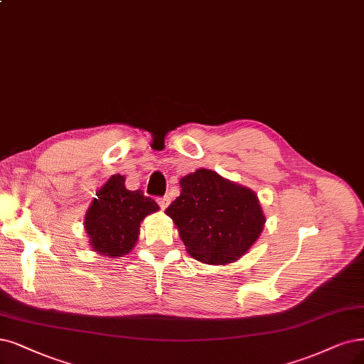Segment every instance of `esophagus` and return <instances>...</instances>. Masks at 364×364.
<instances>
[{
	"instance_id": "obj_1",
	"label": "esophagus",
	"mask_w": 364,
	"mask_h": 364,
	"mask_svg": "<svg viewBox=\"0 0 364 364\" xmlns=\"http://www.w3.org/2000/svg\"><path fill=\"white\" fill-rule=\"evenodd\" d=\"M157 200H159V205L165 210V208L169 205V203H171V196H169V195H165V196L159 198Z\"/></svg>"
}]
</instances>
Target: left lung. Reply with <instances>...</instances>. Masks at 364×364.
Listing matches in <instances>:
<instances>
[{
    "label": "left lung",
    "instance_id": "left-lung-1",
    "mask_svg": "<svg viewBox=\"0 0 364 364\" xmlns=\"http://www.w3.org/2000/svg\"><path fill=\"white\" fill-rule=\"evenodd\" d=\"M180 186V196L165 213L191 257L225 265L247 253L265 223L257 193L204 168L184 175Z\"/></svg>",
    "mask_w": 364,
    "mask_h": 364
}]
</instances>
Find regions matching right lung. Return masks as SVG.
Returning a JSON list of instances; mask_svg holds the SVG:
<instances>
[{
	"mask_svg": "<svg viewBox=\"0 0 364 364\" xmlns=\"http://www.w3.org/2000/svg\"><path fill=\"white\" fill-rule=\"evenodd\" d=\"M124 175H112L92 199L84 226L94 252L117 258L136 245L141 222L159 205L141 191H127Z\"/></svg>",
	"mask_w": 364,
	"mask_h": 364,
	"instance_id": "1",
	"label": "right lung"
}]
</instances>
